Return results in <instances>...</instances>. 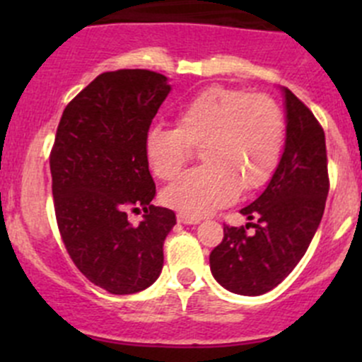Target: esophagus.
<instances>
[{
    "label": "esophagus",
    "instance_id": "1",
    "mask_svg": "<svg viewBox=\"0 0 362 362\" xmlns=\"http://www.w3.org/2000/svg\"><path fill=\"white\" fill-rule=\"evenodd\" d=\"M177 218H178V222H182V224H187V226H191V224H199V218L189 217V215H185V214H178Z\"/></svg>",
    "mask_w": 362,
    "mask_h": 362
}]
</instances>
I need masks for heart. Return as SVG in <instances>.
I'll return each instance as SVG.
<instances>
[{"mask_svg":"<svg viewBox=\"0 0 362 362\" xmlns=\"http://www.w3.org/2000/svg\"><path fill=\"white\" fill-rule=\"evenodd\" d=\"M286 124L264 94L210 87L177 113V127H152L145 158L160 180H173L202 147L203 166L168 185L164 203L189 217H204L231 204L240 191L268 184L279 166Z\"/></svg>","mask_w":362,"mask_h":362,"instance_id":"1","label":"heart"}]
</instances>
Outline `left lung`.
<instances>
[{"mask_svg":"<svg viewBox=\"0 0 362 362\" xmlns=\"http://www.w3.org/2000/svg\"><path fill=\"white\" fill-rule=\"evenodd\" d=\"M286 145L262 194L240 214L250 222L224 226L210 254L214 279L229 293L261 296L296 268L322 218L329 192L326 136L313 113L287 87ZM252 227L254 233H247Z\"/></svg>","mask_w":362,"mask_h":362,"instance_id":"1","label":"left lung"}]
</instances>
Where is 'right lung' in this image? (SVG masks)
Here are the masks:
<instances>
[{
	"label": "right lung",
	"mask_w": 362,
	"mask_h": 362,
	"mask_svg": "<svg viewBox=\"0 0 362 362\" xmlns=\"http://www.w3.org/2000/svg\"><path fill=\"white\" fill-rule=\"evenodd\" d=\"M160 73L119 69L98 75L64 108L50 152L57 226L69 257L110 294H134L158 280L163 243L177 224L154 206L145 136L170 94ZM144 210L133 226L129 209Z\"/></svg>",
	"instance_id": "obj_1"
}]
</instances>
